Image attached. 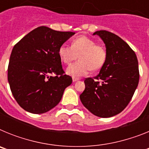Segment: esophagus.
<instances>
[{"instance_id":"1","label":"esophagus","mask_w":149,"mask_h":149,"mask_svg":"<svg viewBox=\"0 0 149 149\" xmlns=\"http://www.w3.org/2000/svg\"><path fill=\"white\" fill-rule=\"evenodd\" d=\"M78 80L79 78H77V77H72V81H73V82H76V81H77Z\"/></svg>"}]
</instances>
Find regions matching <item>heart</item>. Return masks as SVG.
Listing matches in <instances>:
<instances>
[{
  "label": "heart",
  "mask_w": 149,
  "mask_h": 149,
  "mask_svg": "<svg viewBox=\"0 0 149 149\" xmlns=\"http://www.w3.org/2000/svg\"><path fill=\"white\" fill-rule=\"evenodd\" d=\"M59 56L65 64H70L79 57V60L67 68V73L73 77L86 75L90 70L101 68L107 59V51L103 45L96 44L95 41L86 36H81L72 40V46L60 45Z\"/></svg>",
  "instance_id": "1"
}]
</instances>
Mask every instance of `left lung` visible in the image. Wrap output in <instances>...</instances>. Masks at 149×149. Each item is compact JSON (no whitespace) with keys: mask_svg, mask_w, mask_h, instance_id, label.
Returning a JSON list of instances; mask_svg holds the SVG:
<instances>
[{"mask_svg":"<svg viewBox=\"0 0 149 149\" xmlns=\"http://www.w3.org/2000/svg\"><path fill=\"white\" fill-rule=\"evenodd\" d=\"M106 45L107 59L99 73L84 80L80 95L84 106L94 115L107 118L125 108L139 84L136 55L127 43L107 30L96 31Z\"/></svg>","mask_w":149,"mask_h":149,"instance_id":"8db88e82","label":"left lung"}]
</instances>
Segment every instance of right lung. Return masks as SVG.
<instances>
[{"label":"right lung","instance_id":"add662e5","mask_svg":"<svg viewBox=\"0 0 149 149\" xmlns=\"http://www.w3.org/2000/svg\"><path fill=\"white\" fill-rule=\"evenodd\" d=\"M41 26L13 47L8 81L15 101L26 111L44 113L58 104L72 78L65 74L59 48L74 35Z\"/></svg>","mask_w":149,"mask_h":149}]
</instances>
